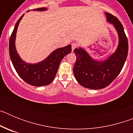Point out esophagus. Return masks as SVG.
<instances>
[{
    "mask_svg": "<svg viewBox=\"0 0 133 133\" xmlns=\"http://www.w3.org/2000/svg\"><path fill=\"white\" fill-rule=\"evenodd\" d=\"M77 46H78V44H77L76 43H72V51H73V50L77 47Z\"/></svg>",
    "mask_w": 133,
    "mask_h": 133,
    "instance_id": "1",
    "label": "esophagus"
}]
</instances>
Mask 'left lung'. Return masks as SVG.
Segmentation results:
<instances>
[{"mask_svg": "<svg viewBox=\"0 0 133 133\" xmlns=\"http://www.w3.org/2000/svg\"><path fill=\"white\" fill-rule=\"evenodd\" d=\"M105 15L118 33L119 41L116 51L107 60L97 61L81 47L74 50L77 56L73 68L75 77L81 85L88 89H101L109 86L119 75L127 57L129 44L123 24L111 14Z\"/></svg>", "mask_w": 133, "mask_h": 133, "instance_id": "1", "label": "left lung"}]
</instances>
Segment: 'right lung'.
<instances>
[{"label": "right lung", "mask_w": 133, "mask_h": 133, "mask_svg": "<svg viewBox=\"0 0 133 133\" xmlns=\"http://www.w3.org/2000/svg\"><path fill=\"white\" fill-rule=\"evenodd\" d=\"M46 10L47 9L45 7H43L32 10L44 11ZM23 16L24 15L16 22L9 41V54L12 63L19 77L26 83L35 87L48 85L55 78L62 59L64 56L71 52V45L69 44L56 49L47 58L36 64H30L23 61L17 53L15 47L16 30Z\"/></svg>", "instance_id": "obj_1"}]
</instances>
